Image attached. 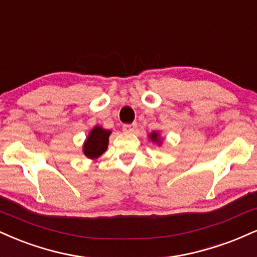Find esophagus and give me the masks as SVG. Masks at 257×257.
Wrapping results in <instances>:
<instances>
[{"label":"esophagus","instance_id":"34e87169","mask_svg":"<svg viewBox=\"0 0 257 257\" xmlns=\"http://www.w3.org/2000/svg\"><path fill=\"white\" fill-rule=\"evenodd\" d=\"M122 129L124 133L132 134V133H135V129H137V123H132V124H123Z\"/></svg>","mask_w":257,"mask_h":257}]
</instances>
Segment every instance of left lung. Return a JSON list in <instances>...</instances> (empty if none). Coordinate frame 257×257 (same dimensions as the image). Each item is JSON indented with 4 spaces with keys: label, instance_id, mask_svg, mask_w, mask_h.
I'll return each mask as SVG.
<instances>
[{
    "label": "left lung",
    "instance_id": "1",
    "mask_svg": "<svg viewBox=\"0 0 257 257\" xmlns=\"http://www.w3.org/2000/svg\"><path fill=\"white\" fill-rule=\"evenodd\" d=\"M150 139H152V141H158V134H157L156 132L152 133V134L150 135Z\"/></svg>",
    "mask_w": 257,
    "mask_h": 257
}]
</instances>
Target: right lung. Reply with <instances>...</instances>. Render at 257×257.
I'll return each instance as SVG.
<instances>
[{
  "mask_svg": "<svg viewBox=\"0 0 257 257\" xmlns=\"http://www.w3.org/2000/svg\"><path fill=\"white\" fill-rule=\"evenodd\" d=\"M110 133V131H105L100 126H95L93 131L89 133L87 140L83 145V153L86 154L87 158H98L106 151Z\"/></svg>",
  "mask_w": 257,
  "mask_h": 257,
  "instance_id": "obj_1",
  "label": "right lung"
}]
</instances>
